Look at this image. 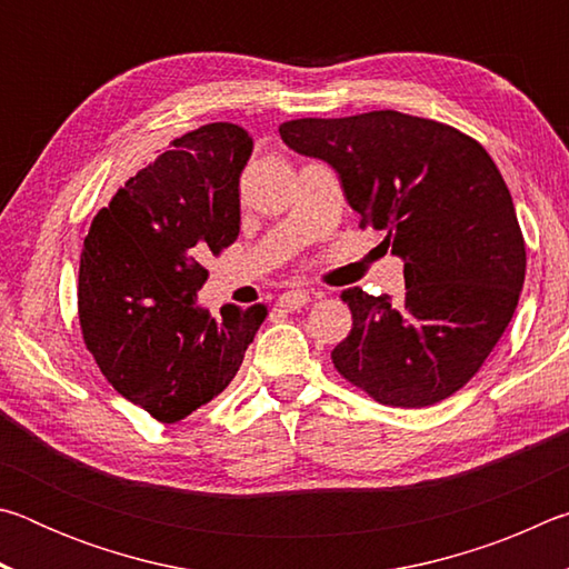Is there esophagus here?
Returning <instances> with one entry per match:
<instances>
[{
  "mask_svg": "<svg viewBox=\"0 0 569 569\" xmlns=\"http://www.w3.org/2000/svg\"><path fill=\"white\" fill-rule=\"evenodd\" d=\"M308 301H311V293L308 291H286L283 296H278V308L281 311H298V308H303Z\"/></svg>",
  "mask_w": 569,
  "mask_h": 569,
  "instance_id": "obj_1",
  "label": "esophagus"
}]
</instances>
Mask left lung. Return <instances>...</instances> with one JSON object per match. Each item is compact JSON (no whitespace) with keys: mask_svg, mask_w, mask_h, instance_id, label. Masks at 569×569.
<instances>
[{"mask_svg":"<svg viewBox=\"0 0 569 569\" xmlns=\"http://www.w3.org/2000/svg\"><path fill=\"white\" fill-rule=\"evenodd\" d=\"M278 132L339 172L361 226L383 230L403 261L399 303L341 293L353 326L333 366L387 407L451 397L502 339L525 283V238L495 160L469 134L397 110L301 118Z\"/></svg>","mask_w":569,"mask_h":569,"instance_id":"8db88e82","label":"left lung"}]
</instances>
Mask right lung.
Returning a JSON list of instances; mask_svg holds the SVG:
<instances>
[{"label": "right lung", "mask_w": 569, "mask_h": 569, "mask_svg": "<svg viewBox=\"0 0 569 569\" xmlns=\"http://www.w3.org/2000/svg\"><path fill=\"white\" fill-rule=\"evenodd\" d=\"M253 138L210 122L114 192L80 256L77 308L104 379L152 419L176 423L223 391L266 319V306L198 303L203 261L240 230V172Z\"/></svg>", "instance_id": "obj_1"}]
</instances>
